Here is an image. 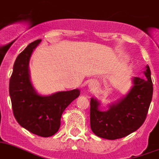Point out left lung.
I'll list each match as a JSON object with an SVG mask.
<instances>
[{
	"mask_svg": "<svg viewBox=\"0 0 159 159\" xmlns=\"http://www.w3.org/2000/svg\"><path fill=\"white\" fill-rule=\"evenodd\" d=\"M144 74V78L134 79V87L129 93L119 102L110 105L108 111L99 110L100 103L91 99L90 125L96 136L115 140L128 136L142 125L153 96L149 66H146Z\"/></svg>",
	"mask_w": 159,
	"mask_h": 159,
	"instance_id": "1",
	"label": "left lung"
}]
</instances>
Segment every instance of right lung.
Masks as SVG:
<instances>
[{"label": "right lung", "instance_id": "right-lung-1", "mask_svg": "<svg viewBox=\"0 0 159 159\" xmlns=\"http://www.w3.org/2000/svg\"><path fill=\"white\" fill-rule=\"evenodd\" d=\"M41 41L30 43L17 57L9 80V96L18 124L32 134L47 138L58 132L63 111L78 97L80 90L59 92L49 96L35 92L30 80L29 61Z\"/></svg>", "mask_w": 159, "mask_h": 159}]
</instances>
